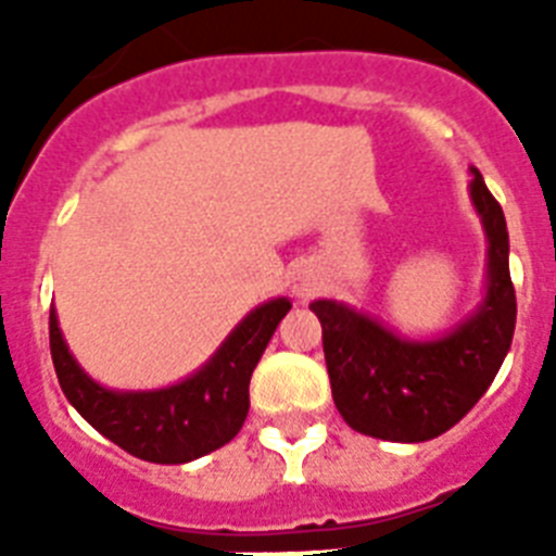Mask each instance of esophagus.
Returning <instances> with one entry per match:
<instances>
[{
    "label": "esophagus",
    "mask_w": 556,
    "mask_h": 556,
    "mask_svg": "<svg viewBox=\"0 0 556 556\" xmlns=\"http://www.w3.org/2000/svg\"><path fill=\"white\" fill-rule=\"evenodd\" d=\"M291 291L296 296H314L320 291V274L314 270V265H296L291 270Z\"/></svg>",
    "instance_id": "esophagus-1"
}]
</instances>
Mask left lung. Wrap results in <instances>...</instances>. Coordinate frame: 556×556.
I'll list each match as a JSON object with an SVG mask.
<instances>
[{"label": "left lung", "mask_w": 556, "mask_h": 556, "mask_svg": "<svg viewBox=\"0 0 556 556\" xmlns=\"http://www.w3.org/2000/svg\"><path fill=\"white\" fill-rule=\"evenodd\" d=\"M470 204L482 222L488 260L473 312L439 338H406L375 314L340 300H314L331 397L343 421L371 439L430 441L465 418L496 378L517 326L508 268V225L500 201L470 167Z\"/></svg>", "instance_id": "left-lung-1"}]
</instances>
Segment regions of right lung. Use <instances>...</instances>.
<instances>
[{
	"instance_id": "right-lung-1",
	"label": "right lung",
	"mask_w": 556,
	"mask_h": 556,
	"mask_svg": "<svg viewBox=\"0 0 556 556\" xmlns=\"http://www.w3.org/2000/svg\"><path fill=\"white\" fill-rule=\"evenodd\" d=\"M288 312V296L251 308L199 369L169 387L112 389L77 364L51 305L48 334L56 380L68 404L117 447L155 465H185L225 447L242 430L251 375Z\"/></svg>"
}]
</instances>
